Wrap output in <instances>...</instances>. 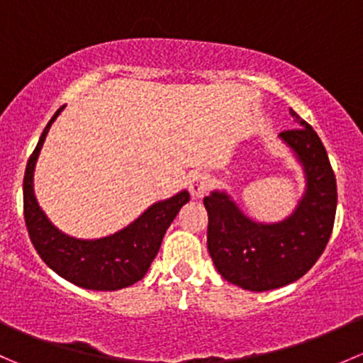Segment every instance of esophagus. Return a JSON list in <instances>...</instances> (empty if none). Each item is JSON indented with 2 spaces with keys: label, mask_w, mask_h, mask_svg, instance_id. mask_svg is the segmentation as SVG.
<instances>
[{
  "label": "esophagus",
  "mask_w": 363,
  "mask_h": 363,
  "mask_svg": "<svg viewBox=\"0 0 363 363\" xmlns=\"http://www.w3.org/2000/svg\"><path fill=\"white\" fill-rule=\"evenodd\" d=\"M188 188L193 196L200 199V196H203L205 193L208 191V188H211V177H208L207 174H203V172H196V174L191 175V179H189Z\"/></svg>",
  "instance_id": "esophagus-1"
}]
</instances>
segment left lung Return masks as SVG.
<instances>
[{
  "mask_svg": "<svg viewBox=\"0 0 363 363\" xmlns=\"http://www.w3.org/2000/svg\"><path fill=\"white\" fill-rule=\"evenodd\" d=\"M300 126L279 137L303 164L307 189L294 214L276 225L246 218L226 193L205 196L207 247L218 272L244 290L267 291L300 279L321 256L334 230L337 184L325 145L295 111Z\"/></svg>",
  "mask_w": 363,
  "mask_h": 363,
  "instance_id": "8db88e82",
  "label": "left lung"
}]
</instances>
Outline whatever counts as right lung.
<instances>
[{"label":"right lung","mask_w":363,"mask_h":363,"mask_svg":"<svg viewBox=\"0 0 363 363\" xmlns=\"http://www.w3.org/2000/svg\"><path fill=\"white\" fill-rule=\"evenodd\" d=\"M61 111L63 107L49 121L26 167L24 219L29 239L40 258L63 279L86 290H121L145 276L158 255L164 232L182 205L189 202V193L181 191L164 202L151 205L137 221L111 237L80 240L61 233L43 214L33 193V172L40 149Z\"/></svg>","instance_id":"1"}]
</instances>
